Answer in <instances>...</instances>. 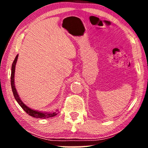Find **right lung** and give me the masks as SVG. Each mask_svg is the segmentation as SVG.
I'll return each mask as SVG.
<instances>
[{"label":"right lung","mask_w":148,"mask_h":148,"mask_svg":"<svg viewBox=\"0 0 148 148\" xmlns=\"http://www.w3.org/2000/svg\"><path fill=\"white\" fill-rule=\"evenodd\" d=\"M17 58H18V55H17L16 58H15L14 61L12 63V72H11V86H12V92H13L14 96L15 99L16 100L20 106H21L22 108L23 109L25 112H26L27 114H29V116H31L33 117H36V118H42V119H46V118H49V117H54L57 114V112H40V111H36V110H34L33 109L30 108L27 105L25 104L23 101H21V99L19 96L18 93H17V90L16 88V86H15V82H14V76H15V69H16V65L17 63Z\"/></svg>","instance_id":"right-lung-1"}]
</instances>
